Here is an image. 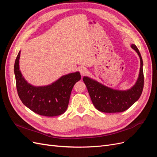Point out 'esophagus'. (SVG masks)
Wrapping results in <instances>:
<instances>
[{
    "label": "esophagus",
    "mask_w": 157,
    "mask_h": 157,
    "mask_svg": "<svg viewBox=\"0 0 157 157\" xmlns=\"http://www.w3.org/2000/svg\"><path fill=\"white\" fill-rule=\"evenodd\" d=\"M80 73L82 76L86 75L87 74V73H88L87 69L86 67H81V68L80 69Z\"/></svg>",
    "instance_id": "1"
}]
</instances>
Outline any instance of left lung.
Returning <instances> with one entry per match:
<instances>
[{"mask_svg":"<svg viewBox=\"0 0 157 157\" xmlns=\"http://www.w3.org/2000/svg\"><path fill=\"white\" fill-rule=\"evenodd\" d=\"M131 47L140 57V69L138 78L130 89L115 90L88 77H83V81L86 84L93 105L98 111L109 113L123 112L130 107L140 98L144 84L143 60L137 46L132 44Z\"/></svg>","mask_w":157,"mask_h":157,"instance_id":"left-lung-1","label":"left lung"}]
</instances>
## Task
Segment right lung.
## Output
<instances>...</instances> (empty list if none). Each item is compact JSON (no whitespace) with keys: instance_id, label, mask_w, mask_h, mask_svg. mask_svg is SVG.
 Masks as SVG:
<instances>
[{"instance_id":"obj_1","label":"right lung","mask_w":157,"mask_h":157,"mask_svg":"<svg viewBox=\"0 0 157 157\" xmlns=\"http://www.w3.org/2000/svg\"><path fill=\"white\" fill-rule=\"evenodd\" d=\"M20 51L14 64L18 96L24 105L42 116L56 117L67 110L71 91L75 83L81 78L79 72L63 75L51 84L34 86L28 83L20 70Z\"/></svg>"}]
</instances>
